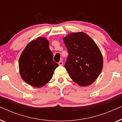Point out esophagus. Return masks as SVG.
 Wrapping results in <instances>:
<instances>
[{
	"instance_id": "esophagus-1",
	"label": "esophagus",
	"mask_w": 122,
	"mask_h": 122,
	"mask_svg": "<svg viewBox=\"0 0 122 122\" xmlns=\"http://www.w3.org/2000/svg\"><path fill=\"white\" fill-rule=\"evenodd\" d=\"M58 64H59V66H63V63L62 61H59V63H58Z\"/></svg>"
}]
</instances>
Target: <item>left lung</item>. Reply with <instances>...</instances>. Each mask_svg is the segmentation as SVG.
Here are the masks:
<instances>
[{"label":"left lung","mask_w":122,"mask_h":122,"mask_svg":"<svg viewBox=\"0 0 122 122\" xmlns=\"http://www.w3.org/2000/svg\"><path fill=\"white\" fill-rule=\"evenodd\" d=\"M63 39L68 52L64 66L70 77L81 86L92 84L103 68L99 48L83 32L71 33Z\"/></svg>","instance_id":"left-lung-1"}]
</instances>
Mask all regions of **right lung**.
<instances>
[{
  "label": "right lung",
  "instance_id": "add662e5",
  "mask_svg": "<svg viewBox=\"0 0 122 122\" xmlns=\"http://www.w3.org/2000/svg\"><path fill=\"white\" fill-rule=\"evenodd\" d=\"M53 53L46 38L39 37L27 45L19 60L21 77L35 87L44 86L51 79L58 63L53 60Z\"/></svg>",
  "mask_w": 122,
  "mask_h": 122
}]
</instances>
